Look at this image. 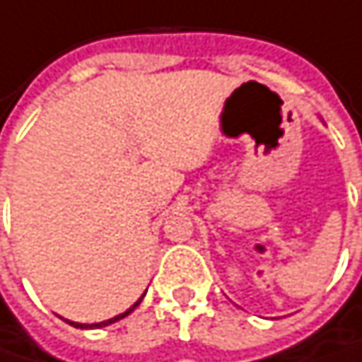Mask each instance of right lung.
I'll return each mask as SVG.
<instances>
[{
  "mask_svg": "<svg viewBox=\"0 0 362 362\" xmlns=\"http://www.w3.org/2000/svg\"><path fill=\"white\" fill-rule=\"evenodd\" d=\"M139 303H141V299H139L134 305H139ZM134 305H132L130 310H126L124 314H119V316H113V318H109V320H103V322H94V325H80V322H71V320H67V322H69V325H74V327H80V329H88V327H90V329H96V327H107V325H111V322H115V320H119V318L128 316V314L134 310Z\"/></svg>",
  "mask_w": 362,
  "mask_h": 362,
  "instance_id": "obj_1",
  "label": "right lung"
}]
</instances>
